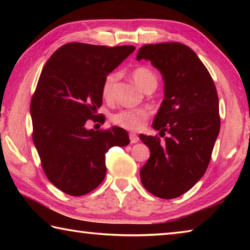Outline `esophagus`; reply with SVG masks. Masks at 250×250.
I'll return each mask as SVG.
<instances>
[{
	"label": "esophagus",
	"instance_id": "obj_1",
	"mask_svg": "<svg viewBox=\"0 0 250 250\" xmlns=\"http://www.w3.org/2000/svg\"><path fill=\"white\" fill-rule=\"evenodd\" d=\"M129 138H130V142L131 143H137L139 141V137L135 133H133V132H131L129 134Z\"/></svg>",
	"mask_w": 250,
	"mask_h": 250
}]
</instances>
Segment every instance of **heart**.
<instances>
[{
	"instance_id": "1",
	"label": "heart",
	"mask_w": 250,
	"mask_h": 250,
	"mask_svg": "<svg viewBox=\"0 0 250 250\" xmlns=\"http://www.w3.org/2000/svg\"><path fill=\"white\" fill-rule=\"evenodd\" d=\"M133 82L143 90H147L150 88H155L158 84V78L155 74L150 68L146 66H139L134 68L131 73ZM118 79L117 73H110L103 83L101 87V95L104 100H111L113 97V87ZM150 116V110L147 108H137V109H121L111 115L110 120L116 125L130 131H138L145 125L146 121Z\"/></svg>"
}]
</instances>
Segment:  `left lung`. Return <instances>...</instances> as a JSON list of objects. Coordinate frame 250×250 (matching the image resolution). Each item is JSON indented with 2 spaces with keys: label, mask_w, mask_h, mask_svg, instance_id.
<instances>
[{
  "label": "left lung",
  "mask_w": 250,
  "mask_h": 250,
  "mask_svg": "<svg viewBox=\"0 0 250 250\" xmlns=\"http://www.w3.org/2000/svg\"><path fill=\"white\" fill-rule=\"evenodd\" d=\"M146 59L164 80V99L153 121L160 135L140 134L150 158L140 177L146 191L164 200L179 197L204 175L221 129L216 87L193 50L181 43L143 45Z\"/></svg>",
  "instance_id": "8db88e82"
}]
</instances>
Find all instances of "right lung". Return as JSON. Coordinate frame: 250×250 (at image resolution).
I'll use <instances>...</instances> for the list:
<instances>
[{
  "label": "right lung",
  "instance_id": "obj_1",
  "mask_svg": "<svg viewBox=\"0 0 250 250\" xmlns=\"http://www.w3.org/2000/svg\"><path fill=\"white\" fill-rule=\"evenodd\" d=\"M134 46L62 45L46 62L31 101L33 141L42 167L52 183L71 196L100 185L105 175V152L130 143L119 126L87 130L103 104L101 87Z\"/></svg>",
  "mask_w": 250,
  "mask_h": 250
}]
</instances>
